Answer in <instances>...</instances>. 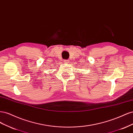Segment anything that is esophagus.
Returning <instances> with one entry per match:
<instances>
[{"label": "esophagus", "instance_id": "obj_1", "mask_svg": "<svg viewBox=\"0 0 133 133\" xmlns=\"http://www.w3.org/2000/svg\"><path fill=\"white\" fill-rule=\"evenodd\" d=\"M69 60H64V63H69Z\"/></svg>", "mask_w": 133, "mask_h": 133}]
</instances>
